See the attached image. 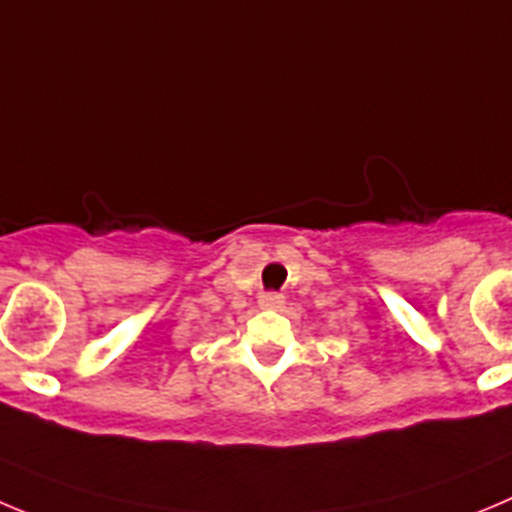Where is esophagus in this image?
Returning <instances> with one entry per match:
<instances>
[{
    "label": "esophagus",
    "instance_id": "1",
    "mask_svg": "<svg viewBox=\"0 0 512 512\" xmlns=\"http://www.w3.org/2000/svg\"><path fill=\"white\" fill-rule=\"evenodd\" d=\"M285 305V298L280 293H267L260 298V308L265 310H280Z\"/></svg>",
    "mask_w": 512,
    "mask_h": 512
}]
</instances>
